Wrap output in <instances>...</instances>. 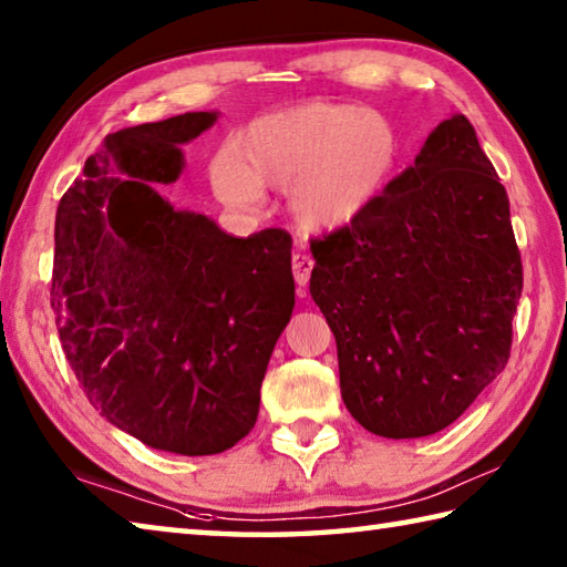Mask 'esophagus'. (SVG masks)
Returning <instances> with one entry per match:
<instances>
[{"label":"esophagus","instance_id":"esophagus-1","mask_svg":"<svg viewBox=\"0 0 567 567\" xmlns=\"http://www.w3.org/2000/svg\"><path fill=\"white\" fill-rule=\"evenodd\" d=\"M312 267H315V262H312L310 255H305V252H295L292 255V275H295L297 287H300V290H297V295H300V297L305 295V285L310 282Z\"/></svg>","mask_w":567,"mask_h":567}]
</instances>
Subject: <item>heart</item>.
I'll list each match as a JSON object with an SVG mask.
<instances>
[{"mask_svg": "<svg viewBox=\"0 0 567 567\" xmlns=\"http://www.w3.org/2000/svg\"><path fill=\"white\" fill-rule=\"evenodd\" d=\"M400 165V134L385 114L358 104L305 102L265 114L219 150L209 179L237 213L262 203V187L290 189V213L310 233H338L370 213Z\"/></svg>", "mask_w": 567, "mask_h": 567, "instance_id": "obj_1", "label": "heart"}]
</instances>
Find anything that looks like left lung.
Listing matches in <instances>:
<instances>
[{
  "label": "left lung",
  "instance_id": "1",
  "mask_svg": "<svg viewBox=\"0 0 567 567\" xmlns=\"http://www.w3.org/2000/svg\"><path fill=\"white\" fill-rule=\"evenodd\" d=\"M312 257L344 408L370 433L435 435L505 370L520 249L465 114L440 122L380 203L318 239Z\"/></svg>",
  "mask_w": 567,
  "mask_h": 567
}]
</instances>
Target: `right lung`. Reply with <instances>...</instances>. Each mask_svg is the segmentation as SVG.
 I'll list each match as a JSON object with an SVG mask.
<instances>
[{"label": "right lung", "mask_w": 567, "mask_h": 567, "mask_svg": "<svg viewBox=\"0 0 567 567\" xmlns=\"http://www.w3.org/2000/svg\"><path fill=\"white\" fill-rule=\"evenodd\" d=\"M215 122L185 112L107 134L54 219L52 310L80 388L114 427L177 455L225 453L255 427L295 307L290 235L233 237L157 192Z\"/></svg>", "instance_id": "right-lung-1"}]
</instances>
